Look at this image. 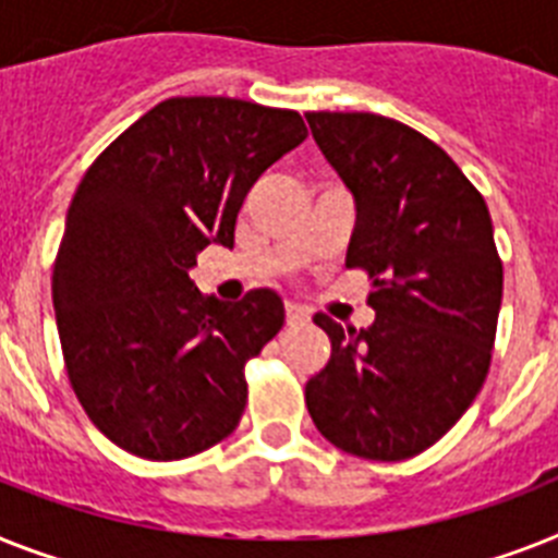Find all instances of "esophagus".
I'll use <instances>...</instances> for the list:
<instances>
[{"instance_id": "obj_1", "label": "esophagus", "mask_w": 558, "mask_h": 558, "mask_svg": "<svg viewBox=\"0 0 558 558\" xmlns=\"http://www.w3.org/2000/svg\"><path fill=\"white\" fill-rule=\"evenodd\" d=\"M284 319H288L290 328H302V325H307L311 322V313L305 311V307L293 305V302H288L284 305Z\"/></svg>"}]
</instances>
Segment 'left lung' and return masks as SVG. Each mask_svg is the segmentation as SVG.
Masks as SVG:
<instances>
[{
  "label": "left lung",
  "mask_w": 558,
  "mask_h": 558,
  "mask_svg": "<svg viewBox=\"0 0 558 558\" xmlns=\"http://www.w3.org/2000/svg\"><path fill=\"white\" fill-rule=\"evenodd\" d=\"M356 199L348 268L373 282L371 328L313 322L330 362L305 385L319 434L344 453L399 462L448 434L485 385L501 259L482 193L436 142L376 113H305Z\"/></svg>",
  "instance_id": "1"
}]
</instances>
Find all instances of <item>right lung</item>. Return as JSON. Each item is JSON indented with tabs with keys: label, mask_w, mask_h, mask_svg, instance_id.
Returning <instances> with one entry per match:
<instances>
[{
	"label": "right lung",
	"mask_w": 558,
	"mask_h": 558,
	"mask_svg": "<svg viewBox=\"0 0 558 558\" xmlns=\"http://www.w3.org/2000/svg\"><path fill=\"white\" fill-rule=\"evenodd\" d=\"M296 110L173 96L110 142L73 193L53 262V311L76 399L113 445L173 462L245 413V365L284 325L274 290L219 302L196 253L233 247L253 182L305 142Z\"/></svg>",
	"instance_id": "obj_1"
}]
</instances>
